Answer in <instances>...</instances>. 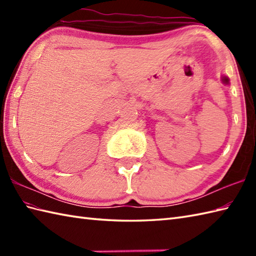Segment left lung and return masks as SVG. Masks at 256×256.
Listing matches in <instances>:
<instances>
[{
  "label": "left lung",
  "instance_id": "1",
  "mask_svg": "<svg viewBox=\"0 0 256 256\" xmlns=\"http://www.w3.org/2000/svg\"><path fill=\"white\" fill-rule=\"evenodd\" d=\"M224 82H226V84H228V79H226V78H224Z\"/></svg>",
  "mask_w": 256,
  "mask_h": 256
}]
</instances>
